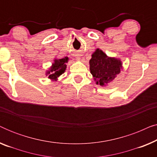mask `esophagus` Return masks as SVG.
Masks as SVG:
<instances>
[{"mask_svg":"<svg viewBox=\"0 0 157 157\" xmlns=\"http://www.w3.org/2000/svg\"><path fill=\"white\" fill-rule=\"evenodd\" d=\"M76 61H81V57H76Z\"/></svg>","mask_w":157,"mask_h":157,"instance_id":"esophagus-1","label":"esophagus"}]
</instances>
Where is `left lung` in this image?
<instances>
[{"label":"left lung","instance_id":"8db88e82","mask_svg":"<svg viewBox=\"0 0 157 157\" xmlns=\"http://www.w3.org/2000/svg\"><path fill=\"white\" fill-rule=\"evenodd\" d=\"M89 69L96 84L106 87L120 74L123 66L121 59L108 56L102 50L96 48L89 61Z\"/></svg>","mask_w":157,"mask_h":157}]
</instances>
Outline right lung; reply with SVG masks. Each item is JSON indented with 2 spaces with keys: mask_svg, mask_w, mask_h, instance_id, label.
<instances>
[{
  "mask_svg": "<svg viewBox=\"0 0 157 157\" xmlns=\"http://www.w3.org/2000/svg\"><path fill=\"white\" fill-rule=\"evenodd\" d=\"M69 61V58L66 56L62 59H56L55 58L53 59V62L51 66L48 68V70L46 71V76L52 81H56L58 78L65 72L66 69V63Z\"/></svg>",
  "mask_w": 157,
  "mask_h": 157,
  "instance_id": "add662e5",
  "label": "right lung"
}]
</instances>
